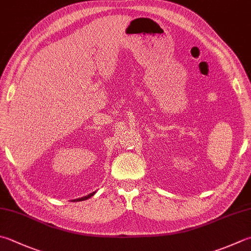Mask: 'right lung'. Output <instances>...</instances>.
Returning <instances> with one entry per match:
<instances>
[{"label":"right lung","mask_w":251,"mask_h":251,"mask_svg":"<svg viewBox=\"0 0 251 251\" xmlns=\"http://www.w3.org/2000/svg\"><path fill=\"white\" fill-rule=\"evenodd\" d=\"M94 195H95V192H93V193H91V195H88V196H86V197H83V198H81V199H76L75 201H82V200H87L88 198H91V197H93Z\"/></svg>","instance_id":"1"}]
</instances>
